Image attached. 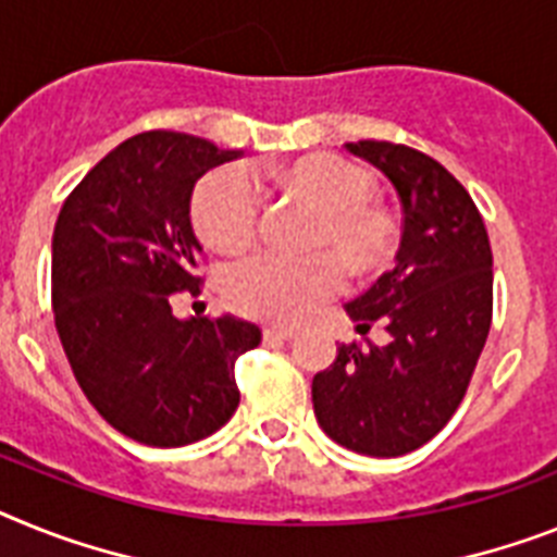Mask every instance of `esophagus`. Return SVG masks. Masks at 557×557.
Here are the masks:
<instances>
[{
  "label": "esophagus",
  "mask_w": 557,
  "mask_h": 557,
  "mask_svg": "<svg viewBox=\"0 0 557 557\" xmlns=\"http://www.w3.org/2000/svg\"><path fill=\"white\" fill-rule=\"evenodd\" d=\"M263 336L269 343H274V339H292V336H297V331L292 325H265Z\"/></svg>",
  "instance_id": "esophagus-1"
}]
</instances>
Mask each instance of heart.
<instances>
[{
	"label": "heart",
	"instance_id": "1",
	"mask_svg": "<svg viewBox=\"0 0 557 557\" xmlns=\"http://www.w3.org/2000/svg\"><path fill=\"white\" fill-rule=\"evenodd\" d=\"M288 186L322 212L320 237L350 265L380 263L391 246V223L366 203L368 177L334 156L294 163ZM260 191L243 166L209 172L191 198V221L203 243L218 251H237L255 237ZM345 283L343 263L331 251L286 255L257 249L237 260L226 277V292L240 311L263 320H300L331 300Z\"/></svg>",
	"mask_w": 557,
	"mask_h": 557
}]
</instances>
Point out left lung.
Here are the masks:
<instances>
[{"instance_id": "obj_1", "label": "left lung", "mask_w": 557, "mask_h": 557, "mask_svg": "<svg viewBox=\"0 0 557 557\" xmlns=\"http://www.w3.org/2000/svg\"><path fill=\"white\" fill-rule=\"evenodd\" d=\"M345 149L376 166L401 203L394 269L345 302L359 334L382 320L391 339L339 345L311 399L336 445L391 459L430 442L465 399L493 320V251L473 198L442 163L391 141Z\"/></svg>"}]
</instances>
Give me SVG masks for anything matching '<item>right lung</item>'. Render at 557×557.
<instances>
[{
    "label": "right lung",
    "instance_id": "add662e5",
    "mask_svg": "<svg viewBox=\"0 0 557 557\" xmlns=\"http://www.w3.org/2000/svg\"><path fill=\"white\" fill-rule=\"evenodd\" d=\"M243 149L186 133H141L112 149L64 200L53 228L55 331L84 396L124 436L184 447L212 436L240 401L235 359L260 329L235 314H172L198 294L191 189Z\"/></svg>",
    "mask_w": 557,
    "mask_h": 557
}]
</instances>
